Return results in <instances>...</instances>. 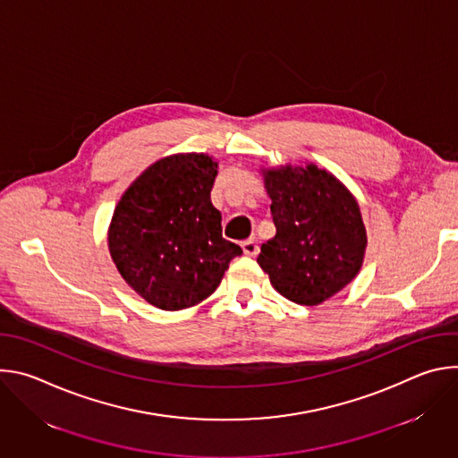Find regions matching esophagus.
Segmentation results:
<instances>
[{
  "mask_svg": "<svg viewBox=\"0 0 458 458\" xmlns=\"http://www.w3.org/2000/svg\"><path fill=\"white\" fill-rule=\"evenodd\" d=\"M241 246H242L244 255H248V257H255V255L259 253V244H257L255 239H248V241H244Z\"/></svg>",
  "mask_w": 458,
  "mask_h": 458,
  "instance_id": "34e87169",
  "label": "esophagus"
}]
</instances>
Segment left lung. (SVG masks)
<instances>
[{
  "mask_svg": "<svg viewBox=\"0 0 458 458\" xmlns=\"http://www.w3.org/2000/svg\"><path fill=\"white\" fill-rule=\"evenodd\" d=\"M272 199L276 235L257 257L288 301L317 306L339 293L362 268L368 244L355 195L313 163L260 168Z\"/></svg>",
  "mask_w": 458,
  "mask_h": 458,
  "instance_id": "8db88e82",
  "label": "left lung"
}]
</instances>
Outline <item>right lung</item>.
<instances>
[{"label": "right lung", "instance_id": "1", "mask_svg": "<svg viewBox=\"0 0 458 458\" xmlns=\"http://www.w3.org/2000/svg\"><path fill=\"white\" fill-rule=\"evenodd\" d=\"M219 163L174 154L150 165L121 195L108 250L124 283L165 311L191 308L221 284L241 246L223 239L210 191Z\"/></svg>", "mask_w": 458, "mask_h": 458}]
</instances>
